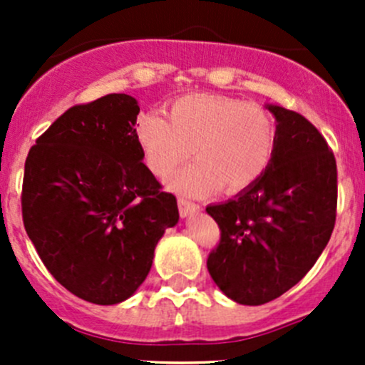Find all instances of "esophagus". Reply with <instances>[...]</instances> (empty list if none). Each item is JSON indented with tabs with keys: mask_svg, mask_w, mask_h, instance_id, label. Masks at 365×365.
Returning a JSON list of instances; mask_svg holds the SVG:
<instances>
[{
	"mask_svg": "<svg viewBox=\"0 0 365 365\" xmlns=\"http://www.w3.org/2000/svg\"><path fill=\"white\" fill-rule=\"evenodd\" d=\"M178 210H180V215L187 217V215H192V213L200 212L201 206L197 203H194V201L185 200V197H180V200H178Z\"/></svg>",
	"mask_w": 365,
	"mask_h": 365,
	"instance_id": "34e87169",
	"label": "esophagus"
}]
</instances>
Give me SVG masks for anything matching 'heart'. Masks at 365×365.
Returning a JSON list of instances; mask_svg holds the SVG:
<instances>
[{
	"mask_svg": "<svg viewBox=\"0 0 365 365\" xmlns=\"http://www.w3.org/2000/svg\"><path fill=\"white\" fill-rule=\"evenodd\" d=\"M135 138L146 165L159 178H168L194 153L197 162L173 180L180 192L203 196L220 187L237 194L270 168L277 128L259 104L196 93L173 102L168 120L157 113L141 114Z\"/></svg>",
	"mask_w": 365,
	"mask_h": 365,
	"instance_id": "heart-1",
	"label": "heart"
}]
</instances>
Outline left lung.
<instances>
[{
	"label": "left lung",
	"mask_w": 365,
	"mask_h": 365,
	"mask_svg": "<svg viewBox=\"0 0 365 365\" xmlns=\"http://www.w3.org/2000/svg\"><path fill=\"white\" fill-rule=\"evenodd\" d=\"M268 109L277 120L270 168L235 200L206 206L220 230L206 267L220 292L244 305L275 300L302 281L336 226L334 152L307 118Z\"/></svg>",
	"instance_id": "left-lung-1"
}]
</instances>
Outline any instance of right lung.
I'll return each mask as SVG.
<instances>
[{"label": "right lung", "mask_w": 365, "mask_h": 365, "mask_svg": "<svg viewBox=\"0 0 365 365\" xmlns=\"http://www.w3.org/2000/svg\"><path fill=\"white\" fill-rule=\"evenodd\" d=\"M139 106L111 93L70 108L36 139L24 164L23 222L40 259L83 300H127L152 268L178 205L143 162Z\"/></svg>", "instance_id": "obj_1"}]
</instances>
